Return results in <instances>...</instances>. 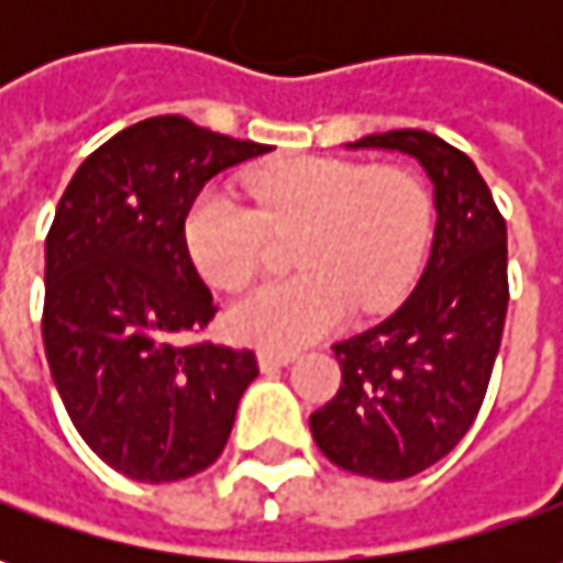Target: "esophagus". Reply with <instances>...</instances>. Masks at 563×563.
Returning <instances> with one entry per match:
<instances>
[{
    "label": "esophagus",
    "mask_w": 563,
    "mask_h": 563,
    "mask_svg": "<svg viewBox=\"0 0 563 563\" xmlns=\"http://www.w3.org/2000/svg\"><path fill=\"white\" fill-rule=\"evenodd\" d=\"M294 360V351H260V366L275 369V366H288Z\"/></svg>",
    "instance_id": "1"
}]
</instances>
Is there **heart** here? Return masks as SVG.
Returning <instances> with one entry per match:
<instances>
[{"label": "heart", "instance_id": "b5f03b06", "mask_svg": "<svg viewBox=\"0 0 563 563\" xmlns=\"http://www.w3.org/2000/svg\"><path fill=\"white\" fill-rule=\"evenodd\" d=\"M250 203L206 187L187 209L185 241L209 285L241 288L269 234H300L291 278L250 288L228 310L231 335L288 351L325 335L354 303L357 313L395 307L417 278L432 228L422 181L404 165L288 156L256 165Z\"/></svg>", "mask_w": 563, "mask_h": 563}]
</instances>
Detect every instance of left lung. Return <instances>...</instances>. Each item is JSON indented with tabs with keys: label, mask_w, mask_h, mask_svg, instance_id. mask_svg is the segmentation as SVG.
Returning a JSON list of instances; mask_svg holds the SVG:
<instances>
[{
	"label": "left lung",
	"mask_w": 563,
	"mask_h": 563,
	"mask_svg": "<svg viewBox=\"0 0 563 563\" xmlns=\"http://www.w3.org/2000/svg\"><path fill=\"white\" fill-rule=\"evenodd\" d=\"M420 159L435 185V238L420 285L385 322L332 344L341 388L310 417L347 473L407 479L442 461L486 400L508 316V228L473 159L429 131L369 134Z\"/></svg>",
	"instance_id": "obj_1"
}]
</instances>
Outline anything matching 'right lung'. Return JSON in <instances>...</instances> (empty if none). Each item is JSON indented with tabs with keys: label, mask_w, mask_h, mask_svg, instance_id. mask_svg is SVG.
Returning <instances> with one entry per match:
<instances>
[{
	"label": "right lung",
	"mask_w": 563,
	"mask_h": 563,
	"mask_svg": "<svg viewBox=\"0 0 563 563\" xmlns=\"http://www.w3.org/2000/svg\"><path fill=\"white\" fill-rule=\"evenodd\" d=\"M269 153L181 115L93 150L46 234L43 344L80 439L137 483H175L225 451L256 354L200 335L216 316L187 209L209 178Z\"/></svg>",
	"instance_id": "obj_1"
}]
</instances>
